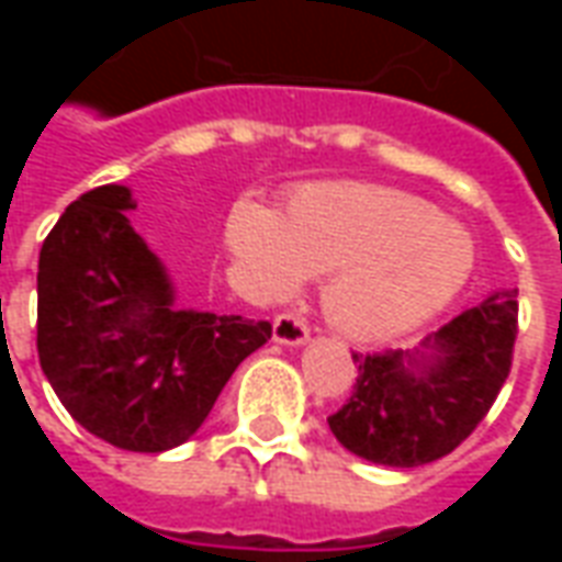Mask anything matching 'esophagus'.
I'll return each mask as SVG.
<instances>
[{
    "label": "esophagus",
    "instance_id": "esophagus-1",
    "mask_svg": "<svg viewBox=\"0 0 562 562\" xmlns=\"http://www.w3.org/2000/svg\"><path fill=\"white\" fill-rule=\"evenodd\" d=\"M310 337V328L301 316L294 313H280L273 318V340L282 342V346H301Z\"/></svg>",
    "mask_w": 562,
    "mask_h": 562
}]
</instances>
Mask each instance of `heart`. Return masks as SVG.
I'll list each match as a JSON object with an SVG mask.
<instances>
[{"mask_svg": "<svg viewBox=\"0 0 562 562\" xmlns=\"http://www.w3.org/2000/svg\"><path fill=\"white\" fill-rule=\"evenodd\" d=\"M228 249L265 297L294 292L306 273H330L328 318L361 340H389L446 310L472 273L467 234L424 198L367 183L313 186L285 213L237 201Z\"/></svg>", "mask_w": 562, "mask_h": 562, "instance_id": "heart-1", "label": "heart"}]
</instances>
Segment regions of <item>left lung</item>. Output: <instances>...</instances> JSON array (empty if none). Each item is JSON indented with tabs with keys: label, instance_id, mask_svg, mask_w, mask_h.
Returning a JSON list of instances; mask_svg holds the SVG:
<instances>
[{
	"label": "left lung",
	"instance_id": "left-lung-1",
	"mask_svg": "<svg viewBox=\"0 0 562 562\" xmlns=\"http://www.w3.org/2000/svg\"><path fill=\"white\" fill-rule=\"evenodd\" d=\"M518 292H496L430 334L422 349L352 352L358 379L330 434L385 467H422L451 454L491 413L512 370Z\"/></svg>",
	"mask_w": 562,
	"mask_h": 562
}]
</instances>
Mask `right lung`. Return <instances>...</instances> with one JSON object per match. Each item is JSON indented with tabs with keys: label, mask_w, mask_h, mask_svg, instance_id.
<instances>
[{
	"label": "right lung",
	"mask_w": 562,
	"mask_h": 562,
	"mask_svg": "<svg viewBox=\"0 0 562 562\" xmlns=\"http://www.w3.org/2000/svg\"><path fill=\"white\" fill-rule=\"evenodd\" d=\"M126 186L71 201L38 256V361L68 415L123 451H168L204 424L270 322L177 310Z\"/></svg>",
	"instance_id": "obj_1"
}]
</instances>
